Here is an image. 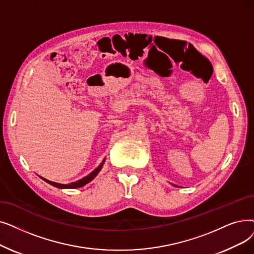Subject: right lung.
Segmentation results:
<instances>
[{
	"mask_svg": "<svg viewBox=\"0 0 254 254\" xmlns=\"http://www.w3.org/2000/svg\"><path fill=\"white\" fill-rule=\"evenodd\" d=\"M104 161H105V160H104ZM104 161H103V163L100 165V166H98L96 169H94L90 174H88L87 176H85V178H83L82 180L76 181V182L71 183V184L62 185V184H57V183H54V182H50V181H48V180H46V179H43V178H41V179H42L43 181H46L47 183H49L50 185H52V186H54V187H56V188H59V189H75V188H81V187H83V186H85L86 184L91 182V181L95 178V176L97 175V173L101 171V169H102V167H103Z\"/></svg>",
	"mask_w": 254,
	"mask_h": 254,
	"instance_id": "obj_1",
	"label": "right lung"
}]
</instances>
